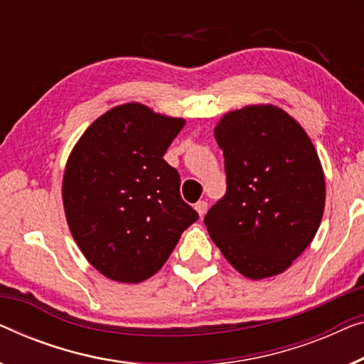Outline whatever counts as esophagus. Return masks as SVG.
Listing matches in <instances>:
<instances>
[{
	"mask_svg": "<svg viewBox=\"0 0 364 364\" xmlns=\"http://www.w3.org/2000/svg\"><path fill=\"white\" fill-rule=\"evenodd\" d=\"M207 208H208V203L205 202V200H202V202L195 203V210H197V213L200 215V217H203V215L207 213Z\"/></svg>",
	"mask_w": 364,
	"mask_h": 364,
	"instance_id": "esophagus-1",
	"label": "esophagus"
}]
</instances>
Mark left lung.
I'll use <instances>...</instances> for the list:
<instances>
[{
    "mask_svg": "<svg viewBox=\"0 0 364 364\" xmlns=\"http://www.w3.org/2000/svg\"><path fill=\"white\" fill-rule=\"evenodd\" d=\"M226 193L205 215L210 238L240 274L277 276L302 255L325 208L322 162L309 134L274 105H250L213 129Z\"/></svg>",
    "mask_w": 364,
    "mask_h": 364,
    "instance_id": "left-lung-1",
    "label": "left lung"
}]
</instances>
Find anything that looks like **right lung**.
<instances>
[{
    "mask_svg": "<svg viewBox=\"0 0 364 364\" xmlns=\"http://www.w3.org/2000/svg\"><path fill=\"white\" fill-rule=\"evenodd\" d=\"M183 124L143 103L118 105L88 126L68 156L67 225L87 261L112 281L154 276L198 220L181 197L178 172L164 161Z\"/></svg>",
    "mask_w": 364,
    "mask_h": 364,
    "instance_id": "1",
    "label": "right lung"
}]
</instances>
